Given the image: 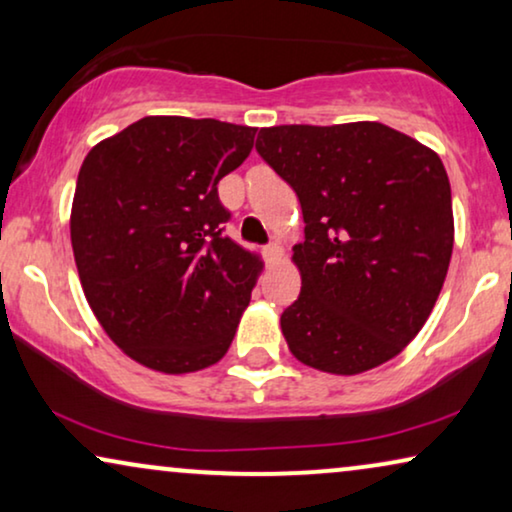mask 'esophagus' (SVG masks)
<instances>
[{
    "mask_svg": "<svg viewBox=\"0 0 512 512\" xmlns=\"http://www.w3.org/2000/svg\"><path fill=\"white\" fill-rule=\"evenodd\" d=\"M263 254L270 263H275V261H279V258H282V247H279L277 242H270V244H265V247H263Z\"/></svg>",
    "mask_w": 512,
    "mask_h": 512,
    "instance_id": "34e87169",
    "label": "esophagus"
}]
</instances>
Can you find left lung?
Returning a JSON list of instances; mask_svg holds the SVG:
<instances>
[{
    "label": "left lung",
    "instance_id": "obj_1",
    "mask_svg": "<svg viewBox=\"0 0 512 512\" xmlns=\"http://www.w3.org/2000/svg\"><path fill=\"white\" fill-rule=\"evenodd\" d=\"M256 151L303 209V286L282 312L291 354L335 375L394 359L429 319L452 256L438 153L370 121L263 128Z\"/></svg>",
    "mask_w": 512,
    "mask_h": 512
}]
</instances>
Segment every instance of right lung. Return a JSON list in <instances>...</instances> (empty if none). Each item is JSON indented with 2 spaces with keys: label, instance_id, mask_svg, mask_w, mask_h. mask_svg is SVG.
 <instances>
[{
  "label": "right lung",
  "instance_id": "right-lung-1",
  "mask_svg": "<svg viewBox=\"0 0 512 512\" xmlns=\"http://www.w3.org/2000/svg\"><path fill=\"white\" fill-rule=\"evenodd\" d=\"M256 128L146 116L83 160L72 249L97 321L160 373H193L228 352L261 261L223 235L219 181L254 149Z\"/></svg>",
  "mask_w": 512,
  "mask_h": 512
}]
</instances>
